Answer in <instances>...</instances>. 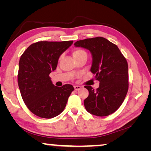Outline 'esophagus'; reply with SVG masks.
Returning <instances> with one entry per match:
<instances>
[{
    "instance_id": "1",
    "label": "esophagus",
    "mask_w": 151,
    "mask_h": 151,
    "mask_svg": "<svg viewBox=\"0 0 151 151\" xmlns=\"http://www.w3.org/2000/svg\"><path fill=\"white\" fill-rule=\"evenodd\" d=\"M74 88H75V90H76V91L80 90V89L81 88V86H78V85H75V86H74Z\"/></svg>"
}]
</instances>
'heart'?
Listing matches in <instances>:
<instances>
[{"instance_id":"obj_1","label":"heart","mask_w":151,"mask_h":151,"mask_svg":"<svg viewBox=\"0 0 151 151\" xmlns=\"http://www.w3.org/2000/svg\"><path fill=\"white\" fill-rule=\"evenodd\" d=\"M83 54H86V52L85 51L83 50H81V49H77V50H75V51L73 52V57H77V56H79L81 55H83Z\"/></svg>"}]
</instances>
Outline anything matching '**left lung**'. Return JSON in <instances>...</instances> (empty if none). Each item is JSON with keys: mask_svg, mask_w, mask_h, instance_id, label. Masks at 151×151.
<instances>
[{"mask_svg": "<svg viewBox=\"0 0 151 151\" xmlns=\"http://www.w3.org/2000/svg\"><path fill=\"white\" fill-rule=\"evenodd\" d=\"M74 45L90 51L91 71L99 81L96 90L85 86L88 96L84 101L86 111L93 115L108 116L118 109L125 99L129 88L128 64L116 45L103 37L86 39Z\"/></svg>", "mask_w": 151, "mask_h": 151, "instance_id": "obj_1", "label": "left lung"}]
</instances>
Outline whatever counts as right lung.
Returning <instances> with one entry per match:
<instances>
[{
    "instance_id": "obj_1",
    "label": "right lung",
    "mask_w": 151,
    "mask_h": 151,
    "mask_svg": "<svg viewBox=\"0 0 151 151\" xmlns=\"http://www.w3.org/2000/svg\"><path fill=\"white\" fill-rule=\"evenodd\" d=\"M73 40L33 43L20 57L18 83L24 103L33 114L51 119L65 109L74 87L53 85L49 74L54 71L59 57L73 45Z\"/></svg>"
}]
</instances>
